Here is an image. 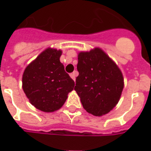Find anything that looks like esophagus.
Here are the masks:
<instances>
[{"mask_svg":"<svg viewBox=\"0 0 151 151\" xmlns=\"http://www.w3.org/2000/svg\"><path fill=\"white\" fill-rule=\"evenodd\" d=\"M76 76H77V72H73L72 73H70V77L72 78V79L73 81H75V78H76Z\"/></svg>","mask_w":151,"mask_h":151,"instance_id":"obj_1","label":"esophagus"}]
</instances>
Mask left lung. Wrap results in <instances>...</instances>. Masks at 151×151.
Segmentation results:
<instances>
[{"label":"left lung","mask_w":151,"mask_h":151,"mask_svg":"<svg viewBox=\"0 0 151 151\" xmlns=\"http://www.w3.org/2000/svg\"><path fill=\"white\" fill-rule=\"evenodd\" d=\"M74 90L86 111L95 116L108 113L117 104L124 88L118 66L106 53L96 47L80 52Z\"/></svg>","instance_id":"1"}]
</instances>
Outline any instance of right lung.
<instances>
[{
  "instance_id": "add662e5",
  "label": "right lung",
  "mask_w": 151,
  "mask_h": 151,
  "mask_svg": "<svg viewBox=\"0 0 151 151\" xmlns=\"http://www.w3.org/2000/svg\"><path fill=\"white\" fill-rule=\"evenodd\" d=\"M60 50L47 48L26 68L22 89L31 104L40 111L52 112L61 108L74 82L60 61Z\"/></svg>"
}]
</instances>
